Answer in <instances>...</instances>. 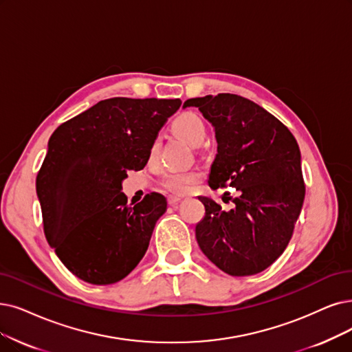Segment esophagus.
I'll list each match as a JSON object with an SVG mask.
<instances>
[{
  "label": "esophagus",
  "mask_w": 352,
  "mask_h": 352,
  "mask_svg": "<svg viewBox=\"0 0 352 352\" xmlns=\"http://www.w3.org/2000/svg\"><path fill=\"white\" fill-rule=\"evenodd\" d=\"M179 202H180V198H177V196H168V205L170 206H176Z\"/></svg>",
  "instance_id": "1"
}]
</instances>
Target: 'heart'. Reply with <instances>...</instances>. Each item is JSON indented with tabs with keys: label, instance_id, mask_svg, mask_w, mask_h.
I'll list each match as a JSON object with an SVG mask.
<instances>
[{
	"label": "heart",
	"instance_id": "heart-1",
	"mask_svg": "<svg viewBox=\"0 0 352 352\" xmlns=\"http://www.w3.org/2000/svg\"><path fill=\"white\" fill-rule=\"evenodd\" d=\"M173 131L188 142L190 146H199L206 134V127L201 117H198L195 112H182L179 114L173 124ZM159 150V142H154L151 147V153H156ZM199 179V173L195 170H172L167 173L164 177L163 185L164 188L175 195H185L190 192L192 186L196 180Z\"/></svg>",
	"mask_w": 352,
	"mask_h": 352
}]
</instances>
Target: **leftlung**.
<instances>
[{
  "label": "left lung",
  "instance_id": "1",
  "mask_svg": "<svg viewBox=\"0 0 352 352\" xmlns=\"http://www.w3.org/2000/svg\"><path fill=\"white\" fill-rule=\"evenodd\" d=\"M214 127L217 156L209 186H235L240 196L223 210L199 196L205 217L195 234L204 254L230 276L257 274L286 250L303 199L300 150L285 124L247 98L218 94L192 98Z\"/></svg>",
  "mask_w": 352,
  "mask_h": 352
}]
</instances>
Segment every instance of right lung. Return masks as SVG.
<instances>
[{
	"label": "right lung",
	"mask_w": 352,
	"mask_h": 352,
	"mask_svg": "<svg viewBox=\"0 0 352 352\" xmlns=\"http://www.w3.org/2000/svg\"><path fill=\"white\" fill-rule=\"evenodd\" d=\"M180 100L109 98L59 125L36 179L45 235L69 272L91 285L129 276L148 248L167 202L127 205L122 180L142 170Z\"/></svg>",
	"instance_id": "1"
}]
</instances>
